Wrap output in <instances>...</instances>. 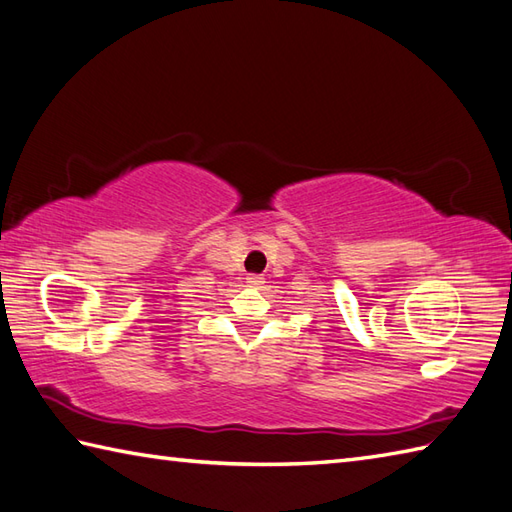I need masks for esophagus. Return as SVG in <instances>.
I'll return each instance as SVG.
<instances>
[{"label":"esophagus","instance_id":"1","mask_svg":"<svg viewBox=\"0 0 512 512\" xmlns=\"http://www.w3.org/2000/svg\"><path fill=\"white\" fill-rule=\"evenodd\" d=\"M246 284H248V288H262L264 277L262 275H248L246 277Z\"/></svg>","mask_w":512,"mask_h":512}]
</instances>
